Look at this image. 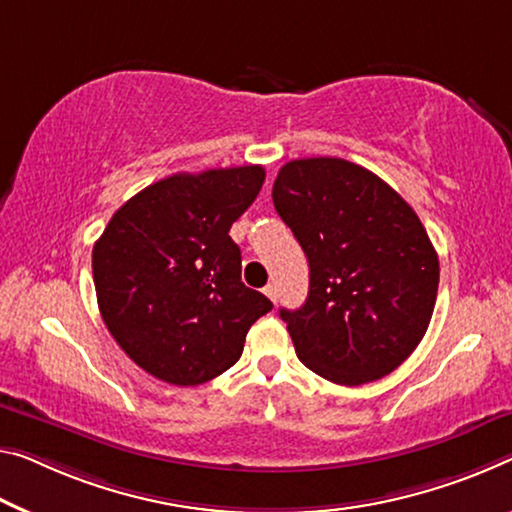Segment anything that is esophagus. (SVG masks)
<instances>
[{
	"instance_id": "34e87169",
	"label": "esophagus",
	"mask_w": 512,
	"mask_h": 512,
	"mask_svg": "<svg viewBox=\"0 0 512 512\" xmlns=\"http://www.w3.org/2000/svg\"><path fill=\"white\" fill-rule=\"evenodd\" d=\"M263 293L270 297L272 302H277V286H274V283H267V286L263 288Z\"/></svg>"
}]
</instances>
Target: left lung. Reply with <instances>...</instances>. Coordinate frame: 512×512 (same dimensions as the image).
<instances>
[{
  "label": "left lung",
  "instance_id": "obj_1",
  "mask_svg": "<svg viewBox=\"0 0 512 512\" xmlns=\"http://www.w3.org/2000/svg\"><path fill=\"white\" fill-rule=\"evenodd\" d=\"M272 201L309 261V297L279 311L302 364L345 387L396 371L426 334L439 286L410 203L341 157L283 164Z\"/></svg>",
  "mask_w": 512,
  "mask_h": 512
}]
</instances>
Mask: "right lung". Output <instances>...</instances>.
Masks as SVG:
<instances>
[{
	"label": "right lung",
	"instance_id": "1",
	"mask_svg": "<svg viewBox=\"0 0 512 512\" xmlns=\"http://www.w3.org/2000/svg\"><path fill=\"white\" fill-rule=\"evenodd\" d=\"M263 180L258 164L162 178L125 201L93 245L100 316L157 380L194 387L229 371L272 309L242 283L229 235Z\"/></svg>",
	"mask_w": 512,
	"mask_h": 512
}]
</instances>
